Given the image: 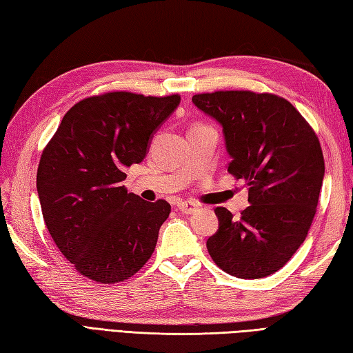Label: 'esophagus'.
I'll use <instances>...</instances> for the list:
<instances>
[{
  "label": "esophagus",
  "mask_w": 353,
  "mask_h": 353,
  "mask_svg": "<svg viewBox=\"0 0 353 353\" xmlns=\"http://www.w3.org/2000/svg\"><path fill=\"white\" fill-rule=\"evenodd\" d=\"M177 208L182 214H194L199 209L197 205H194L192 201H182V203L177 205Z\"/></svg>",
  "instance_id": "obj_1"
}]
</instances>
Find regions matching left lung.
<instances>
[{
  "label": "left lung",
  "instance_id": "8db88e82",
  "mask_svg": "<svg viewBox=\"0 0 353 353\" xmlns=\"http://www.w3.org/2000/svg\"><path fill=\"white\" fill-rule=\"evenodd\" d=\"M192 103L223 127L228 171L249 185L250 206L234 219L216 208L206 247L241 279L276 273L305 241L317 211L325 159L316 132L282 97L252 91L197 94Z\"/></svg>",
  "mask_w": 353,
  "mask_h": 353
}]
</instances>
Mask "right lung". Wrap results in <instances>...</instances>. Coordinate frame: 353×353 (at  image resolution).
<instances>
[{"instance_id": "right-lung-1", "label": "right lung", "mask_w": 353, "mask_h": 353, "mask_svg": "<svg viewBox=\"0 0 353 353\" xmlns=\"http://www.w3.org/2000/svg\"><path fill=\"white\" fill-rule=\"evenodd\" d=\"M179 103L177 94L89 97L66 112L43 148L36 176L43 220L80 274L121 282L152 258L171 206L127 192L124 170L144 159L153 133Z\"/></svg>"}]
</instances>
